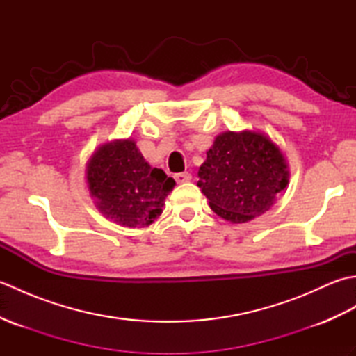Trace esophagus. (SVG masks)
Returning a JSON list of instances; mask_svg holds the SVG:
<instances>
[{
  "label": "esophagus",
  "mask_w": 356,
  "mask_h": 356,
  "mask_svg": "<svg viewBox=\"0 0 356 356\" xmlns=\"http://www.w3.org/2000/svg\"><path fill=\"white\" fill-rule=\"evenodd\" d=\"M174 179H176L177 184H185V182H190L191 180V174L190 172H179L174 176Z\"/></svg>",
  "instance_id": "1"
}]
</instances>
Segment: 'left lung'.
Returning a JSON list of instances; mask_svg holds the SVG:
<instances>
[{
	"instance_id": "obj_1",
	"label": "left lung",
	"mask_w": 356,
	"mask_h": 356,
	"mask_svg": "<svg viewBox=\"0 0 356 356\" xmlns=\"http://www.w3.org/2000/svg\"><path fill=\"white\" fill-rule=\"evenodd\" d=\"M289 176L283 151L269 136L225 131L207 151L197 185L218 217L238 225L269 211Z\"/></svg>"
}]
</instances>
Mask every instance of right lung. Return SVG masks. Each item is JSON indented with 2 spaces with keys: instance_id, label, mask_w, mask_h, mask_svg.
I'll use <instances>...</instances> for the list:
<instances>
[{
  "instance_id": "add662e5",
  "label": "right lung",
  "mask_w": 356,
  "mask_h": 356,
  "mask_svg": "<svg viewBox=\"0 0 356 356\" xmlns=\"http://www.w3.org/2000/svg\"><path fill=\"white\" fill-rule=\"evenodd\" d=\"M86 179L97 211L113 223L131 229L154 223L176 185L143 159L131 138L97 147L86 165Z\"/></svg>"
}]
</instances>
